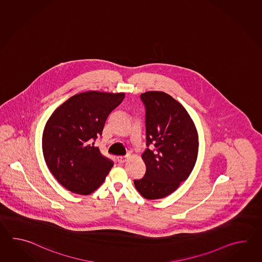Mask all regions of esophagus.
I'll return each instance as SVG.
<instances>
[{
    "mask_svg": "<svg viewBox=\"0 0 262 262\" xmlns=\"http://www.w3.org/2000/svg\"><path fill=\"white\" fill-rule=\"evenodd\" d=\"M117 162L119 164H123L124 162L126 161V157L125 156H118Z\"/></svg>",
    "mask_w": 262,
    "mask_h": 262,
    "instance_id": "obj_1",
    "label": "esophagus"
}]
</instances>
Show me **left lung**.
I'll return each mask as SVG.
<instances>
[{"instance_id": "8db88e82", "label": "left lung", "mask_w": 262, "mask_h": 262, "mask_svg": "<svg viewBox=\"0 0 262 262\" xmlns=\"http://www.w3.org/2000/svg\"><path fill=\"white\" fill-rule=\"evenodd\" d=\"M145 106L146 165L143 178L134 180L140 195L158 200L171 194L188 178L198 157V133L189 114L163 92L140 95ZM154 144V148H148Z\"/></svg>"}]
</instances>
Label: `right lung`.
Returning a JSON list of instances; mask_svg holds the SVG:
<instances>
[{
  "mask_svg": "<svg viewBox=\"0 0 262 262\" xmlns=\"http://www.w3.org/2000/svg\"><path fill=\"white\" fill-rule=\"evenodd\" d=\"M123 99V93H81L66 101L47 122L42 142L45 161L67 190L89 195L105 181L113 161L94 145L108 115Z\"/></svg>",
  "mask_w": 262,
  "mask_h": 262,
  "instance_id": "add662e5",
  "label": "right lung"
}]
</instances>
